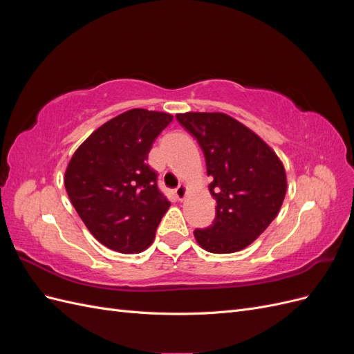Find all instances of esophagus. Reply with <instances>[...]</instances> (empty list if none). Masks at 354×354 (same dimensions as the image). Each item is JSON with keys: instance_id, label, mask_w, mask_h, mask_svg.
<instances>
[{"instance_id": "1", "label": "esophagus", "mask_w": 354, "mask_h": 354, "mask_svg": "<svg viewBox=\"0 0 354 354\" xmlns=\"http://www.w3.org/2000/svg\"><path fill=\"white\" fill-rule=\"evenodd\" d=\"M176 196L178 198V201H183L186 198V194H187V189L185 185H180L178 187H176Z\"/></svg>"}]
</instances>
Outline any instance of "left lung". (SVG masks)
I'll return each instance as SVG.
<instances>
[{"label":"left lung","mask_w":354,"mask_h":354,"mask_svg":"<svg viewBox=\"0 0 354 354\" xmlns=\"http://www.w3.org/2000/svg\"><path fill=\"white\" fill-rule=\"evenodd\" d=\"M194 136L212 177L216 218L195 238L203 250L230 254L246 248L269 227L286 194L281 159L261 138L232 116L220 112L177 113Z\"/></svg>","instance_id":"obj_1"}]
</instances>
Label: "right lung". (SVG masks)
<instances>
[{
	"mask_svg": "<svg viewBox=\"0 0 354 354\" xmlns=\"http://www.w3.org/2000/svg\"><path fill=\"white\" fill-rule=\"evenodd\" d=\"M171 121L164 112H124L97 128L69 160L65 187L72 205L109 250H146L171 205L147 164L155 138Z\"/></svg>",
	"mask_w": 354,
	"mask_h": 354,
	"instance_id": "add662e5",
	"label": "right lung"
}]
</instances>
